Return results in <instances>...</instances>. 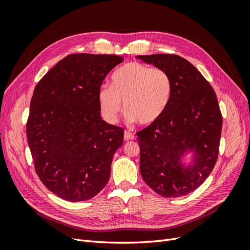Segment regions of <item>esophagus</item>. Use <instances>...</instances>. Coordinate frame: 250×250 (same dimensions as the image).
Masks as SVG:
<instances>
[{"mask_svg":"<svg viewBox=\"0 0 250 250\" xmlns=\"http://www.w3.org/2000/svg\"><path fill=\"white\" fill-rule=\"evenodd\" d=\"M134 139V135L129 132V131H125L124 132V140L125 141H129V140H133Z\"/></svg>","mask_w":250,"mask_h":250,"instance_id":"1","label":"esophagus"}]
</instances>
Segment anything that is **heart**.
<instances>
[{
	"mask_svg": "<svg viewBox=\"0 0 250 250\" xmlns=\"http://www.w3.org/2000/svg\"><path fill=\"white\" fill-rule=\"evenodd\" d=\"M171 95L172 82L167 72L140 62H128L112 74L111 85L100 87L98 99L102 115L109 122L117 120L124 101L127 120L148 126L163 116Z\"/></svg>",
	"mask_w": 250,
	"mask_h": 250,
	"instance_id": "b5f03b06",
	"label": "heart"
}]
</instances>
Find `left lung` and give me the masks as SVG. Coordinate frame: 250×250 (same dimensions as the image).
Here are the masks:
<instances>
[{
    "label": "left lung",
    "mask_w": 250,
    "mask_h": 250,
    "mask_svg": "<svg viewBox=\"0 0 250 250\" xmlns=\"http://www.w3.org/2000/svg\"><path fill=\"white\" fill-rule=\"evenodd\" d=\"M168 73L172 95L155 123L137 133L144 181L163 197L195 191L213 171L219 153L222 115L214 88L187 59L174 54L138 55ZM188 150L193 164L180 163Z\"/></svg>",
    "instance_id": "1"
}]
</instances>
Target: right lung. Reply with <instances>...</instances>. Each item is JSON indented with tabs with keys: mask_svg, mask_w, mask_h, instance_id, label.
Here are the masks:
<instances>
[{
	"mask_svg": "<svg viewBox=\"0 0 250 250\" xmlns=\"http://www.w3.org/2000/svg\"><path fill=\"white\" fill-rule=\"evenodd\" d=\"M122 56L71 54L37 83L30 102L27 140L35 172L67 201L93 198L106 186L124 129L102 120L98 93Z\"/></svg>",
	"mask_w": 250,
	"mask_h": 250,
	"instance_id": "add662e5",
	"label": "right lung"
}]
</instances>
